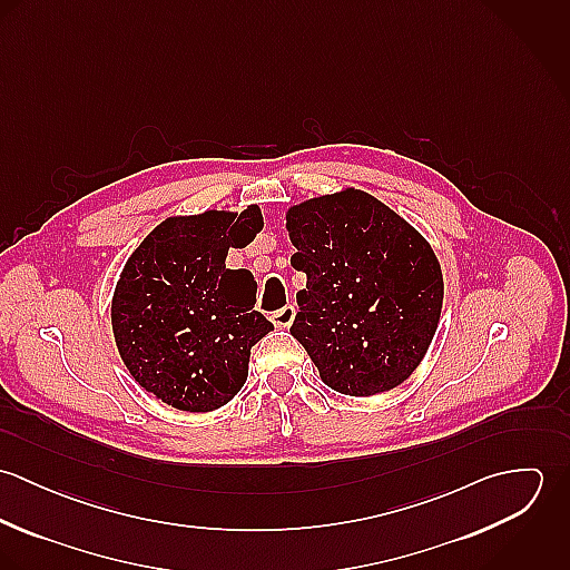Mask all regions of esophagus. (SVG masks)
<instances>
[{
    "instance_id": "1",
    "label": "esophagus",
    "mask_w": 570,
    "mask_h": 570,
    "mask_svg": "<svg viewBox=\"0 0 570 570\" xmlns=\"http://www.w3.org/2000/svg\"><path fill=\"white\" fill-rule=\"evenodd\" d=\"M294 318H296L294 305H285L283 309H276L272 314V323H274V326H278V328H287V326L294 323Z\"/></svg>"
}]
</instances>
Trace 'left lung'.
I'll return each instance as SVG.
<instances>
[{
  "label": "left lung",
  "instance_id": "8db88e82",
  "mask_svg": "<svg viewBox=\"0 0 570 570\" xmlns=\"http://www.w3.org/2000/svg\"><path fill=\"white\" fill-rule=\"evenodd\" d=\"M292 265L307 274L292 335L328 389L368 397L400 386L439 325L443 276L428 242L389 206L344 190L294 206Z\"/></svg>",
  "mask_w": 570,
  "mask_h": 570
}]
</instances>
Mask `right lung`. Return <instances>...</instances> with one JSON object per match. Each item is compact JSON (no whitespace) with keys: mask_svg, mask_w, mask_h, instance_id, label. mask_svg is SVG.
Listing matches in <instances>:
<instances>
[{"mask_svg":"<svg viewBox=\"0 0 570 570\" xmlns=\"http://www.w3.org/2000/svg\"><path fill=\"white\" fill-rule=\"evenodd\" d=\"M261 228L256 206L173 217L129 256L111 326L129 373L164 404L208 412L242 391L249 348L274 326L254 312V276L226 269V256Z\"/></svg>","mask_w":570,"mask_h":570,"instance_id":"add662e5","label":"right lung"}]
</instances>
